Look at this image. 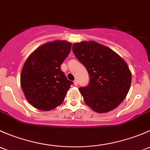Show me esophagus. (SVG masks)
Segmentation results:
<instances>
[{"label":"esophagus","mask_w":150,"mask_h":150,"mask_svg":"<svg viewBox=\"0 0 150 150\" xmlns=\"http://www.w3.org/2000/svg\"><path fill=\"white\" fill-rule=\"evenodd\" d=\"M74 84L75 86H78V81H77L76 79L74 80Z\"/></svg>","instance_id":"obj_1"}]
</instances>
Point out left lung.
<instances>
[{
    "label": "left lung",
    "instance_id": "obj_1",
    "mask_svg": "<svg viewBox=\"0 0 150 150\" xmlns=\"http://www.w3.org/2000/svg\"><path fill=\"white\" fill-rule=\"evenodd\" d=\"M72 50L89 76L88 86L79 89L86 104L100 113L118 107L132 82V74L124 60L110 48L94 41L74 43Z\"/></svg>",
    "mask_w": 150,
    "mask_h": 150
}]
</instances>
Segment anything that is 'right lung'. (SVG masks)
Here are the masks:
<instances>
[{
    "mask_svg": "<svg viewBox=\"0 0 150 150\" xmlns=\"http://www.w3.org/2000/svg\"><path fill=\"white\" fill-rule=\"evenodd\" d=\"M71 43L55 40L38 47L27 58L21 74L25 98L37 109L50 110L64 102L73 84L61 66L71 51Z\"/></svg>",
    "mask_w": 150,
    "mask_h": 150,
    "instance_id": "obj_1",
    "label": "right lung"
}]
</instances>
